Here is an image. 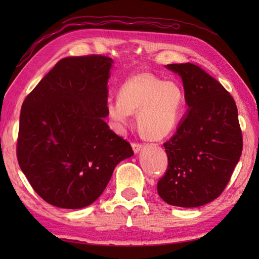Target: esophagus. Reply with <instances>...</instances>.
<instances>
[{
	"mask_svg": "<svg viewBox=\"0 0 259 259\" xmlns=\"http://www.w3.org/2000/svg\"><path fill=\"white\" fill-rule=\"evenodd\" d=\"M133 149H134L135 153H138L142 149V145L138 144V142H134V144H133Z\"/></svg>",
	"mask_w": 259,
	"mask_h": 259,
	"instance_id": "obj_1",
	"label": "esophagus"
}]
</instances>
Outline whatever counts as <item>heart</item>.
Here are the masks:
<instances>
[{
    "mask_svg": "<svg viewBox=\"0 0 259 259\" xmlns=\"http://www.w3.org/2000/svg\"><path fill=\"white\" fill-rule=\"evenodd\" d=\"M184 93L174 81H162L151 73H138L121 85L118 100L107 104V114L115 128L122 131L137 113V125L144 138H166L177 126Z\"/></svg>",
    "mask_w": 259,
    "mask_h": 259,
    "instance_id": "heart-1",
    "label": "heart"
}]
</instances>
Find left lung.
Listing matches in <instances>:
<instances>
[{
    "instance_id": "1",
    "label": "left lung",
    "mask_w": 259,
    "mask_h": 259,
    "mask_svg": "<svg viewBox=\"0 0 259 259\" xmlns=\"http://www.w3.org/2000/svg\"><path fill=\"white\" fill-rule=\"evenodd\" d=\"M166 68L181 76L188 111L163 144L168 168L158 181V194L169 205L199 207L221 196L239 161L238 110L229 92L198 65Z\"/></svg>"
}]
</instances>
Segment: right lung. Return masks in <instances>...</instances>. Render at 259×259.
<instances>
[{"label": "right lung", "mask_w": 259, "mask_h": 259, "mask_svg": "<svg viewBox=\"0 0 259 259\" xmlns=\"http://www.w3.org/2000/svg\"><path fill=\"white\" fill-rule=\"evenodd\" d=\"M104 56L60 60L22 104L16 155L32 188L51 205L79 209L101 196L115 166L134 156L110 130Z\"/></svg>", "instance_id": "obj_1"}]
</instances>
